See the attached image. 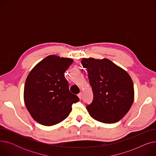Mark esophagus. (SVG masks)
<instances>
[{
	"mask_svg": "<svg viewBox=\"0 0 156 156\" xmlns=\"http://www.w3.org/2000/svg\"><path fill=\"white\" fill-rule=\"evenodd\" d=\"M78 97L80 98V99H81L83 98V93L82 92H80L78 95Z\"/></svg>",
	"mask_w": 156,
	"mask_h": 156,
	"instance_id": "34e87169",
	"label": "esophagus"
}]
</instances>
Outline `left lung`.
Returning a JSON list of instances; mask_svg holds the SVG:
<instances>
[{
    "mask_svg": "<svg viewBox=\"0 0 156 156\" xmlns=\"http://www.w3.org/2000/svg\"><path fill=\"white\" fill-rule=\"evenodd\" d=\"M94 99L87 109L95 120L114 123L125 116L134 101L133 81L128 73L108 59L83 58Z\"/></svg>",
    "mask_w": 156,
    "mask_h": 156,
    "instance_id": "obj_1",
    "label": "left lung"
}]
</instances>
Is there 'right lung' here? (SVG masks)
I'll return each instance as SVG.
<instances>
[{
	"label": "right lung",
	"mask_w": 156,
	"mask_h": 156,
	"mask_svg": "<svg viewBox=\"0 0 156 156\" xmlns=\"http://www.w3.org/2000/svg\"><path fill=\"white\" fill-rule=\"evenodd\" d=\"M70 58L51 55L32 69L26 80L24 101L32 118L38 123L52 126L66 118L72 105L79 101L70 92L64 73L73 63Z\"/></svg>",
	"instance_id": "obj_1"
}]
</instances>
